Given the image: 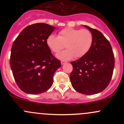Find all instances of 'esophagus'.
Here are the masks:
<instances>
[{"label":"esophagus","instance_id":"1","mask_svg":"<svg viewBox=\"0 0 124 124\" xmlns=\"http://www.w3.org/2000/svg\"><path fill=\"white\" fill-rule=\"evenodd\" d=\"M66 63L65 61H61V64H62V65H63V64H64V63Z\"/></svg>","mask_w":124,"mask_h":124}]
</instances>
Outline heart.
<instances>
[{"label":"heart","instance_id":"obj_1","mask_svg":"<svg viewBox=\"0 0 124 124\" xmlns=\"http://www.w3.org/2000/svg\"><path fill=\"white\" fill-rule=\"evenodd\" d=\"M93 41V34L89 30L66 27L59 32L58 37L50 35L46 43L50 49L56 53L63 49L65 45L67 49L58 53L56 57L61 60L68 61L74 56L76 58H80L86 55L91 49Z\"/></svg>","mask_w":124,"mask_h":124}]
</instances>
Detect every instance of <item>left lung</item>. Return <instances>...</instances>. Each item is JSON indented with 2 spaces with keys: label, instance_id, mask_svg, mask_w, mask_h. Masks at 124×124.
<instances>
[{
  "label": "left lung",
  "instance_id": "8db88e82",
  "mask_svg": "<svg viewBox=\"0 0 124 124\" xmlns=\"http://www.w3.org/2000/svg\"><path fill=\"white\" fill-rule=\"evenodd\" d=\"M85 27L92 33L93 41L84 56L71 62L70 80L73 88L81 93L93 95L102 92L109 85L115 67V57L109 41L98 30Z\"/></svg>",
  "mask_w": 124,
  "mask_h": 124
}]
</instances>
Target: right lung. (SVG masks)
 Returning a JSON list of instances; mask_svg holds the SVG:
<instances>
[{
  "mask_svg": "<svg viewBox=\"0 0 124 124\" xmlns=\"http://www.w3.org/2000/svg\"><path fill=\"white\" fill-rule=\"evenodd\" d=\"M55 27L35 23L25 27L12 44L10 66L19 88L29 94L49 89L61 61L51 53L46 40Z\"/></svg>",
  "mask_w": 124,
  "mask_h": 124,
  "instance_id": "add662e5",
  "label": "right lung"
}]
</instances>
